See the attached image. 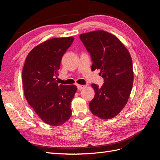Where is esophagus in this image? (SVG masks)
Masks as SVG:
<instances>
[{"instance_id": "esophagus-1", "label": "esophagus", "mask_w": 160, "mask_h": 160, "mask_svg": "<svg viewBox=\"0 0 160 160\" xmlns=\"http://www.w3.org/2000/svg\"><path fill=\"white\" fill-rule=\"evenodd\" d=\"M77 89H78L79 90H81V89H83L85 87V85H77Z\"/></svg>"}]
</instances>
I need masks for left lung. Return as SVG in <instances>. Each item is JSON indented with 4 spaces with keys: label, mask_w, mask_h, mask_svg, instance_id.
Listing matches in <instances>:
<instances>
[{
    "label": "left lung",
    "mask_w": 160,
    "mask_h": 160,
    "mask_svg": "<svg viewBox=\"0 0 160 160\" xmlns=\"http://www.w3.org/2000/svg\"><path fill=\"white\" fill-rule=\"evenodd\" d=\"M90 53L92 71L100 69L104 83L91 86L95 97L89 103L91 113L103 119L118 115L126 105L133 81L132 59L128 50L118 37L105 31H95L79 35Z\"/></svg>",
    "instance_id": "1"
}]
</instances>
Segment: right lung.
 Returning a JSON list of instances; mask_svg holds the SVG:
<instances>
[{"instance_id":"add662e5","label":"right lung","mask_w":160,"mask_h":160,"mask_svg":"<svg viewBox=\"0 0 160 160\" xmlns=\"http://www.w3.org/2000/svg\"><path fill=\"white\" fill-rule=\"evenodd\" d=\"M73 40V37L54 38L41 43L28 53L22 69L27 102L43 122L52 126L63 124L72 113L77 87L59 85L56 78L62 57Z\"/></svg>"}]
</instances>
